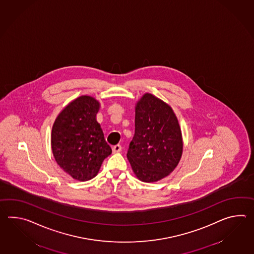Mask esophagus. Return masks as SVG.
<instances>
[{
  "label": "esophagus",
  "instance_id": "esophagus-1",
  "mask_svg": "<svg viewBox=\"0 0 254 254\" xmlns=\"http://www.w3.org/2000/svg\"><path fill=\"white\" fill-rule=\"evenodd\" d=\"M121 149H122V147H121L119 144H118V145H115V146L112 147L113 153L120 152V151H121Z\"/></svg>",
  "mask_w": 254,
  "mask_h": 254
}]
</instances>
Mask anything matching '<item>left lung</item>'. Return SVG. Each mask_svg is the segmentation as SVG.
Returning a JSON list of instances; mask_svg holds the SVG:
<instances>
[{
  "mask_svg": "<svg viewBox=\"0 0 254 254\" xmlns=\"http://www.w3.org/2000/svg\"><path fill=\"white\" fill-rule=\"evenodd\" d=\"M182 148L181 127L171 107L145 94L135 107V135L127 154L135 176L143 182L167 177L180 162Z\"/></svg>",
  "mask_w": 254,
  "mask_h": 254,
  "instance_id": "left-lung-1",
  "label": "left lung"
}]
</instances>
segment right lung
I'll list each match as a JSON object with an SVG mask.
<instances>
[{"mask_svg":"<svg viewBox=\"0 0 254 254\" xmlns=\"http://www.w3.org/2000/svg\"><path fill=\"white\" fill-rule=\"evenodd\" d=\"M99 103L82 96L63 110L53 126L52 149L57 164L74 180L96 177L112 149L96 120Z\"/></svg>","mask_w":254,"mask_h":254,"instance_id":"right-lung-1","label":"right lung"}]
</instances>
